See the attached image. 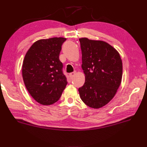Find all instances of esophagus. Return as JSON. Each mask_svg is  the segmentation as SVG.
Segmentation results:
<instances>
[{
  "label": "esophagus",
  "instance_id": "esophagus-1",
  "mask_svg": "<svg viewBox=\"0 0 147 147\" xmlns=\"http://www.w3.org/2000/svg\"><path fill=\"white\" fill-rule=\"evenodd\" d=\"M76 73V71H74V72H73V73H71L69 74V76H70L71 78H73L74 76H75Z\"/></svg>",
  "mask_w": 147,
  "mask_h": 147
}]
</instances>
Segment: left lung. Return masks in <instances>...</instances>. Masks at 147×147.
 Masks as SVG:
<instances>
[{"label":"left lung","mask_w":147,"mask_h":147,"mask_svg":"<svg viewBox=\"0 0 147 147\" xmlns=\"http://www.w3.org/2000/svg\"><path fill=\"white\" fill-rule=\"evenodd\" d=\"M82 54V67L85 82L78 89L85 104L93 109L107 105L114 98L123 76L119 53L102 40L79 39Z\"/></svg>","instance_id":"1"}]
</instances>
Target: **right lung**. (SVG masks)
Returning a JSON list of instances; mask_svg holds the SVG:
<instances>
[{"label": "right lung", "mask_w": 147, "mask_h": 147, "mask_svg": "<svg viewBox=\"0 0 147 147\" xmlns=\"http://www.w3.org/2000/svg\"><path fill=\"white\" fill-rule=\"evenodd\" d=\"M66 38L54 37L37 40L24 56L22 75L31 96L44 105L59 100L67 85L59 60L61 46Z\"/></svg>", "instance_id": "1"}]
</instances>
